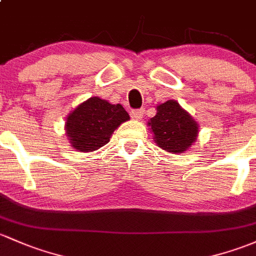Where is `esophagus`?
Listing matches in <instances>:
<instances>
[{
    "label": "esophagus",
    "mask_w": 256,
    "mask_h": 256,
    "mask_svg": "<svg viewBox=\"0 0 256 256\" xmlns=\"http://www.w3.org/2000/svg\"><path fill=\"white\" fill-rule=\"evenodd\" d=\"M144 108L133 110V111H132V118H134V120H142V116H144Z\"/></svg>",
    "instance_id": "1"
}]
</instances>
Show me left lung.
I'll return each mask as SVG.
<instances>
[{"label":"left lung","mask_w":256,"mask_h":256,"mask_svg":"<svg viewBox=\"0 0 256 256\" xmlns=\"http://www.w3.org/2000/svg\"><path fill=\"white\" fill-rule=\"evenodd\" d=\"M156 110L155 116L148 122L156 145L171 154L188 150L199 133V126L194 118L174 100L161 104Z\"/></svg>","instance_id":"left-lung-1"}]
</instances>
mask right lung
<instances>
[{
  "label": "right lung",
  "instance_id": "add662e5",
  "mask_svg": "<svg viewBox=\"0 0 256 256\" xmlns=\"http://www.w3.org/2000/svg\"><path fill=\"white\" fill-rule=\"evenodd\" d=\"M128 120V112L122 105H112L94 96L68 114L66 134L74 149L82 152L95 151L106 145L112 133Z\"/></svg>",
  "mask_w": 256,
  "mask_h": 256
}]
</instances>
